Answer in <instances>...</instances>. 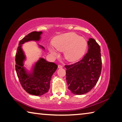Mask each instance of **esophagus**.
I'll return each mask as SVG.
<instances>
[{
  "label": "esophagus",
  "mask_w": 122,
  "mask_h": 122,
  "mask_svg": "<svg viewBox=\"0 0 122 122\" xmlns=\"http://www.w3.org/2000/svg\"><path fill=\"white\" fill-rule=\"evenodd\" d=\"M63 68V66L62 65H58V68Z\"/></svg>",
  "instance_id": "1"
}]
</instances>
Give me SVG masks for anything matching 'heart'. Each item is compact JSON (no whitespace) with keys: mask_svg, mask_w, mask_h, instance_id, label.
I'll list each match as a JSON object with an SVG mask.
<instances>
[{"mask_svg":"<svg viewBox=\"0 0 122 122\" xmlns=\"http://www.w3.org/2000/svg\"><path fill=\"white\" fill-rule=\"evenodd\" d=\"M53 46L48 47L51 54L57 56L59 51H63L64 56L67 61L78 60L85 54L88 46L86 39L74 33H66L55 36L53 40Z\"/></svg>","mask_w":122,"mask_h":122,"instance_id":"b5f03b06","label":"heart"}]
</instances>
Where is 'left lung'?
I'll list each match as a JSON object with an SVG mask.
<instances>
[{"mask_svg": "<svg viewBox=\"0 0 122 122\" xmlns=\"http://www.w3.org/2000/svg\"><path fill=\"white\" fill-rule=\"evenodd\" d=\"M88 51L77 62L65 66L68 89L73 94L88 92L98 81L102 70L101 49L94 39H89Z\"/></svg>", "mask_w": 122, "mask_h": 122, "instance_id": "1", "label": "left lung"}]
</instances>
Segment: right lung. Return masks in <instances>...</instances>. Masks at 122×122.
Listing matches in <instances>:
<instances>
[{"mask_svg":"<svg viewBox=\"0 0 122 122\" xmlns=\"http://www.w3.org/2000/svg\"><path fill=\"white\" fill-rule=\"evenodd\" d=\"M42 32H32L20 40L15 56V71L20 84L27 92L36 96H41L48 92L51 76L57 68L54 62L47 61L42 57L32 64L30 69L24 66L26 56L22 49L23 44L30 41L41 40ZM40 49L45 48L38 44Z\"/></svg>","mask_w":122,"mask_h":122,"instance_id":"obj_1","label":"right lung"}]
</instances>
